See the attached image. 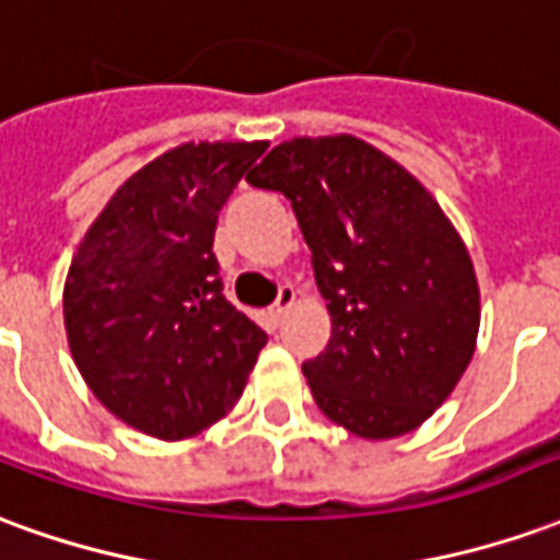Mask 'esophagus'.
Returning a JSON list of instances; mask_svg holds the SVG:
<instances>
[{
	"label": "esophagus",
	"mask_w": 560,
	"mask_h": 560,
	"mask_svg": "<svg viewBox=\"0 0 560 560\" xmlns=\"http://www.w3.org/2000/svg\"><path fill=\"white\" fill-rule=\"evenodd\" d=\"M293 303H296V291H293L291 284H281L276 303L269 305V317H272V320H281V317L288 315V308H291Z\"/></svg>",
	"instance_id": "1"
}]
</instances>
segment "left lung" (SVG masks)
<instances>
[{"label":"left lung","instance_id":"left-lung-1","mask_svg":"<svg viewBox=\"0 0 560 560\" xmlns=\"http://www.w3.org/2000/svg\"><path fill=\"white\" fill-rule=\"evenodd\" d=\"M291 200L332 332L303 375L317 408L384 441L453 393L480 329L468 248L411 173L351 135L293 138L248 173Z\"/></svg>","mask_w":560,"mask_h":560}]
</instances>
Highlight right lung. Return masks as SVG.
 <instances>
[{"mask_svg":"<svg viewBox=\"0 0 560 560\" xmlns=\"http://www.w3.org/2000/svg\"><path fill=\"white\" fill-rule=\"evenodd\" d=\"M267 143H185L149 161L95 219L66 281L71 357L95 399L179 441L221 420L267 345L224 300L212 236Z\"/></svg>","mask_w":560,"mask_h":560,"instance_id":"1","label":"right lung"}]
</instances>
